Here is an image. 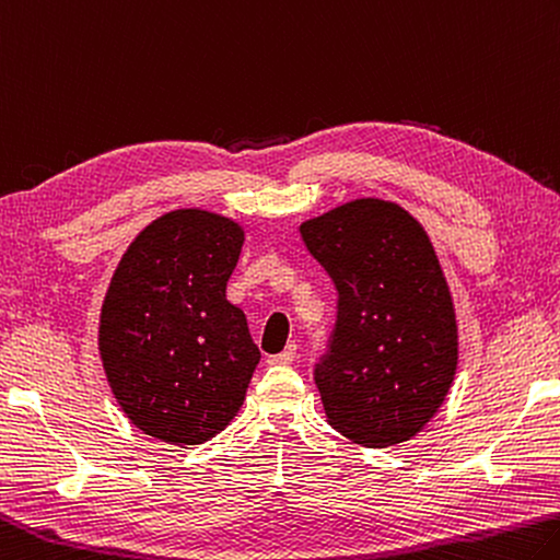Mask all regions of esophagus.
<instances>
[{
  "mask_svg": "<svg viewBox=\"0 0 560 560\" xmlns=\"http://www.w3.org/2000/svg\"><path fill=\"white\" fill-rule=\"evenodd\" d=\"M293 360H296V350L293 348H287L283 352H279V354H269V364H291Z\"/></svg>",
  "mask_w": 560,
  "mask_h": 560,
  "instance_id": "obj_1",
  "label": "esophagus"
}]
</instances>
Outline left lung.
I'll return each instance as SVG.
<instances>
[{"label": "left lung", "mask_w": 560, "mask_h": 560, "mask_svg": "<svg viewBox=\"0 0 560 560\" xmlns=\"http://www.w3.org/2000/svg\"><path fill=\"white\" fill-rule=\"evenodd\" d=\"M338 291L328 350L313 370L335 431L372 448L409 441L439 411L457 368V325L421 222L360 198L301 225Z\"/></svg>", "instance_id": "8db88e82"}]
</instances>
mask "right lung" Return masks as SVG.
I'll return each instance as SVG.
<instances>
[{
    "label": "right lung",
    "instance_id": "obj_1",
    "mask_svg": "<svg viewBox=\"0 0 560 560\" xmlns=\"http://www.w3.org/2000/svg\"><path fill=\"white\" fill-rule=\"evenodd\" d=\"M245 230L208 210L151 222L121 257L100 315V358L127 419L171 445L218 435L259 364L225 296Z\"/></svg>",
    "mask_w": 560,
    "mask_h": 560
}]
</instances>
